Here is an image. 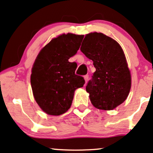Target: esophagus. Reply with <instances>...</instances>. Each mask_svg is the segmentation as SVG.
<instances>
[{
  "instance_id": "obj_1",
  "label": "esophagus",
  "mask_w": 153,
  "mask_h": 153,
  "mask_svg": "<svg viewBox=\"0 0 153 153\" xmlns=\"http://www.w3.org/2000/svg\"><path fill=\"white\" fill-rule=\"evenodd\" d=\"M84 78H85V84H87L89 80V75H85V76H84Z\"/></svg>"
}]
</instances>
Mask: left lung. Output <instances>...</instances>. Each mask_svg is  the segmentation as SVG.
<instances>
[{"label": "left lung", "instance_id": "8db88e82", "mask_svg": "<svg viewBox=\"0 0 153 153\" xmlns=\"http://www.w3.org/2000/svg\"><path fill=\"white\" fill-rule=\"evenodd\" d=\"M80 50L96 68L86 86L92 104L100 110L116 108L127 98L131 79L121 45L102 33L86 35Z\"/></svg>", "mask_w": 153, "mask_h": 153}]
</instances>
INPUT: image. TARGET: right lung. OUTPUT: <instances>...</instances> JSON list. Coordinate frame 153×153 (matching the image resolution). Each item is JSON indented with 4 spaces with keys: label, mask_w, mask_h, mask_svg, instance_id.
<instances>
[{
    "label": "right lung",
    "mask_w": 153,
    "mask_h": 153,
    "mask_svg": "<svg viewBox=\"0 0 153 153\" xmlns=\"http://www.w3.org/2000/svg\"><path fill=\"white\" fill-rule=\"evenodd\" d=\"M83 35L68 33L53 38L40 51L31 74V86L36 102L48 115L59 116L71 107L77 88L85 81L75 74V62L68 59L76 53Z\"/></svg>",
    "instance_id": "obj_1"
}]
</instances>
